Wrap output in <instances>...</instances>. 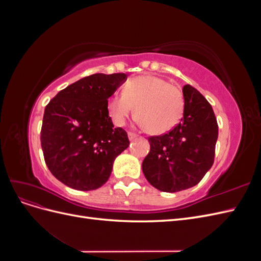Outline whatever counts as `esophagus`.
<instances>
[{"instance_id":"obj_1","label":"esophagus","mask_w":261,"mask_h":261,"mask_svg":"<svg viewBox=\"0 0 261 261\" xmlns=\"http://www.w3.org/2000/svg\"><path fill=\"white\" fill-rule=\"evenodd\" d=\"M136 137H137V134L132 133V132L128 133V138H129V140H134Z\"/></svg>"}]
</instances>
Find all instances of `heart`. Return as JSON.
Listing matches in <instances>:
<instances>
[{
  "mask_svg": "<svg viewBox=\"0 0 261 261\" xmlns=\"http://www.w3.org/2000/svg\"><path fill=\"white\" fill-rule=\"evenodd\" d=\"M107 108L116 125L123 126L135 111L141 127L160 135L178 124L184 111V99L175 85L161 77L144 75L126 83L123 93H113L108 99Z\"/></svg>",
  "mask_w": 261,
  "mask_h": 261,
  "instance_id": "obj_1",
  "label": "heart"
}]
</instances>
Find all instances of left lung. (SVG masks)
<instances>
[{"mask_svg": "<svg viewBox=\"0 0 261 261\" xmlns=\"http://www.w3.org/2000/svg\"><path fill=\"white\" fill-rule=\"evenodd\" d=\"M184 113L169 133L148 138L143 161L147 180L161 192L175 193L197 185L215 161L219 127L212 107L191 85L183 87Z\"/></svg>", "mask_w": 261, "mask_h": 261, "instance_id": "8db88e82", "label": "left lung"}]
</instances>
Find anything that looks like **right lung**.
<instances>
[{
  "label": "right lung",
  "mask_w": 261,
  "mask_h": 261,
  "mask_svg": "<svg viewBox=\"0 0 261 261\" xmlns=\"http://www.w3.org/2000/svg\"><path fill=\"white\" fill-rule=\"evenodd\" d=\"M127 75L93 74L61 90L44 109L41 147L46 167L63 184L93 191L111 175L115 158L129 146L114 128L108 99Z\"/></svg>",
  "instance_id": "obj_1"
}]
</instances>
